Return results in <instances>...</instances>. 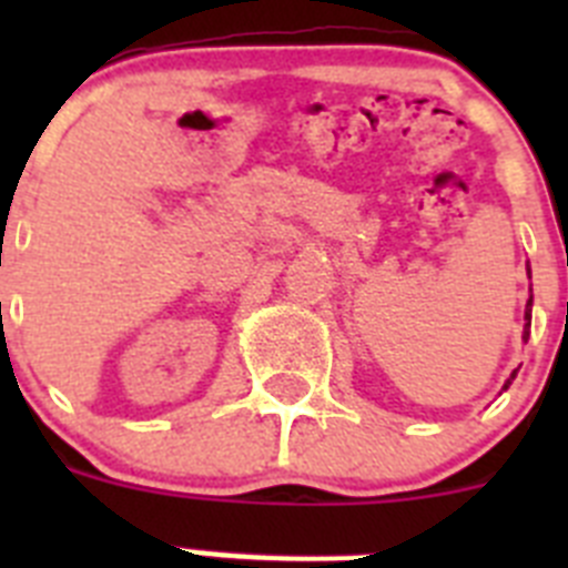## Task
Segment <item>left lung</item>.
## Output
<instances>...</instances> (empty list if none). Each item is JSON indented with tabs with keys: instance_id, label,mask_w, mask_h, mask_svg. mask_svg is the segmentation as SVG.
Instances as JSON below:
<instances>
[{
	"instance_id": "obj_1",
	"label": "left lung",
	"mask_w": 568,
	"mask_h": 568,
	"mask_svg": "<svg viewBox=\"0 0 568 568\" xmlns=\"http://www.w3.org/2000/svg\"><path fill=\"white\" fill-rule=\"evenodd\" d=\"M524 318H526V327H524V338H529V327H531V298H529V304H526V315H524ZM515 375H518V373H511V378H509V381H506V386H509V384H511V381H515ZM506 386H504V389H506Z\"/></svg>"
}]
</instances>
